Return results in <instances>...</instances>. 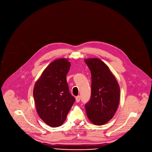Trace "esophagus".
Listing matches in <instances>:
<instances>
[{
  "instance_id": "34e87169",
  "label": "esophagus",
  "mask_w": 152,
  "mask_h": 152,
  "mask_svg": "<svg viewBox=\"0 0 152 152\" xmlns=\"http://www.w3.org/2000/svg\"><path fill=\"white\" fill-rule=\"evenodd\" d=\"M80 100H81V97L79 96V95H78V96H77V97H76V101L77 102H80Z\"/></svg>"
}]
</instances>
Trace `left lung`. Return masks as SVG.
I'll use <instances>...</instances> for the list:
<instances>
[{"label": "left lung", "mask_w": 152, "mask_h": 152, "mask_svg": "<svg viewBox=\"0 0 152 152\" xmlns=\"http://www.w3.org/2000/svg\"><path fill=\"white\" fill-rule=\"evenodd\" d=\"M92 77L91 95L86 103V113L95 125H103L112 118L118 108L120 89L114 75L99 58L86 59Z\"/></svg>", "instance_id": "8db88e82"}]
</instances>
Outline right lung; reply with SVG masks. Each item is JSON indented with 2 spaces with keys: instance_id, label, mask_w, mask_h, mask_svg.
<instances>
[{
  "instance_id": "obj_1",
  "label": "right lung",
  "mask_w": 152,
  "mask_h": 152,
  "mask_svg": "<svg viewBox=\"0 0 152 152\" xmlns=\"http://www.w3.org/2000/svg\"><path fill=\"white\" fill-rule=\"evenodd\" d=\"M70 65L68 59L55 60L44 69L34 87L37 112L51 127L60 126L65 122L75 102L66 82Z\"/></svg>"
}]
</instances>
